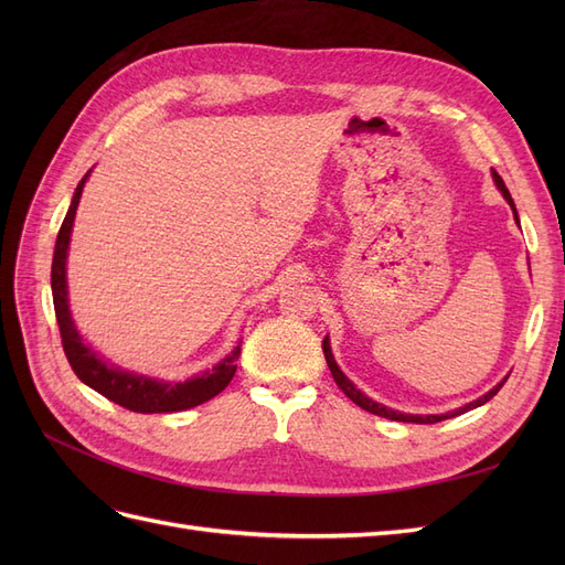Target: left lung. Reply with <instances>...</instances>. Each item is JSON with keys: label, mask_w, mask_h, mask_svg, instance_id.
I'll return each instance as SVG.
<instances>
[{"label": "left lung", "mask_w": 565, "mask_h": 565, "mask_svg": "<svg viewBox=\"0 0 565 565\" xmlns=\"http://www.w3.org/2000/svg\"><path fill=\"white\" fill-rule=\"evenodd\" d=\"M492 179H494V185L500 188V193L504 195V200L509 202V207H511V212H514V218H516V224H519V212H516V204H514V200H511V195H509V191H507V185H504V181H502V177L494 172L492 169ZM322 353H324V361H328V367H330V372H332V377H334V382H337V386L347 393V396L358 405V407H363V409H367V413H372V415H377V417H386V419H393V422H413V424H436V422H443V419H450V417H457V415H465V413H469V409H473V407H478V405H483V403H488L494 393H498L500 388H502V384L507 382V380H502L498 386H492L486 396H481L478 401H473V403H467L465 407H457V409H452V413H448V415H405V413H396V409H391V407H386V405H382V403H377V401H372V398H367L363 391H358L355 386H353V382L347 377L344 372L339 370V365L334 363V355H332V349H330V339L324 337L322 339Z\"/></svg>", "instance_id": "1"}]
</instances>
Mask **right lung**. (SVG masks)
Returning <instances> with one entry per match:
<instances>
[{"mask_svg": "<svg viewBox=\"0 0 565 565\" xmlns=\"http://www.w3.org/2000/svg\"><path fill=\"white\" fill-rule=\"evenodd\" d=\"M87 179H89V172L84 174V179L75 188L71 210H67L56 237L54 264H51V295H54V311H56L67 363H71L73 372L84 384L98 391L100 396H106L108 401L131 409V413H143V415L179 413V409L207 403L210 398L216 396V393H221L231 384L233 374L237 370L241 347H235V351L228 353L224 361L216 363L210 370H204L202 374H198V377H191L185 382H160V380L143 377V374H134V372H125L108 365L106 361H100L96 351H92L82 341L71 316V306H67L65 259H67V247H71L73 221L82 198V188L87 183Z\"/></svg>", "mask_w": 565, "mask_h": 565, "instance_id": "right-lung-1", "label": "right lung"}]
</instances>
